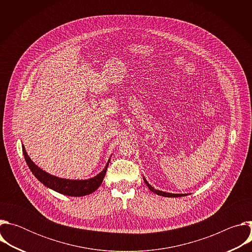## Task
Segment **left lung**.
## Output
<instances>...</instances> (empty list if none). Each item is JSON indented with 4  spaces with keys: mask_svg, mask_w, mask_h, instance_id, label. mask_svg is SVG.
I'll list each match as a JSON object with an SVG mask.
<instances>
[{
    "mask_svg": "<svg viewBox=\"0 0 252 252\" xmlns=\"http://www.w3.org/2000/svg\"><path fill=\"white\" fill-rule=\"evenodd\" d=\"M143 181H145V183H146V185L148 186V188L150 189V190L151 191H153V192H155V193H157V194H158V195H162V196H167V197H179V196H183V195H186V194H178V193H176V194H174V193H166V192H164V191H160V190H157V189H155L148 182H147V179L143 177Z\"/></svg>",
    "mask_w": 252,
    "mask_h": 252,
    "instance_id": "left-lung-1",
    "label": "left lung"
}]
</instances>
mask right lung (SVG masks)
<instances>
[{
  "label": "right lung",
  "instance_id": "1",
  "mask_svg": "<svg viewBox=\"0 0 252 252\" xmlns=\"http://www.w3.org/2000/svg\"><path fill=\"white\" fill-rule=\"evenodd\" d=\"M22 149H23V155L25 157V160L28 166L30 167L31 171L32 172V174L47 188H50L51 189L57 192H60L62 194L68 195V196H84L95 191L101 185L105 171L107 169V165H109V163H107L101 172H99L96 176L90 179H85V181L64 179V178L54 176L44 171L40 167H38L27 155V152L24 146H22Z\"/></svg>",
  "mask_w": 252,
  "mask_h": 252
}]
</instances>
